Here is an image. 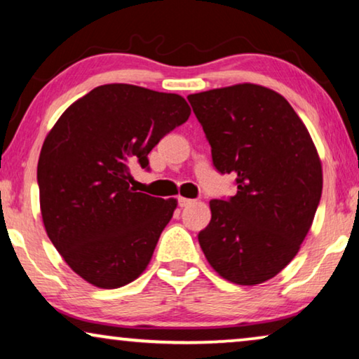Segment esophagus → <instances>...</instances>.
I'll return each instance as SVG.
<instances>
[{
	"instance_id": "obj_1",
	"label": "esophagus",
	"mask_w": 359,
	"mask_h": 359,
	"mask_svg": "<svg viewBox=\"0 0 359 359\" xmlns=\"http://www.w3.org/2000/svg\"><path fill=\"white\" fill-rule=\"evenodd\" d=\"M194 203H196L194 199H188V198H178V204H180V208H188V205L194 204Z\"/></svg>"
}]
</instances>
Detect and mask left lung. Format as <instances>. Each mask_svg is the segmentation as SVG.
I'll use <instances>...</instances> for the list:
<instances>
[{"instance_id": "1", "label": "left lung", "mask_w": 359, "mask_h": 359, "mask_svg": "<svg viewBox=\"0 0 359 359\" xmlns=\"http://www.w3.org/2000/svg\"><path fill=\"white\" fill-rule=\"evenodd\" d=\"M188 101L220 173L237 194L210 201L198 238L210 266L240 286L262 284L291 263L322 196V163L307 127L269 88L240 83Z\"/></svg>"}]
</instances>
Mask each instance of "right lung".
Returning <instances> with one entry per match:
<instances>
[{
  "instance_id": "add662e5",
  "label": "right lung",
  "mask_w": 359,
  "mask_h": 359,
  "mask_svg": "<svg viewBox=\"0 0 359 359\" xmlns=\"http://www.w3.org/2000/svg\"><path fill=\"white\" fill-rule=\"evenodd\" d=\"M184 97L112 83L73 102L43 140L37 165L46 232L68 266L116 289L149 266L176 199L130 188L129 165L188 121Z\"/></svg>"
}]
</instances>
